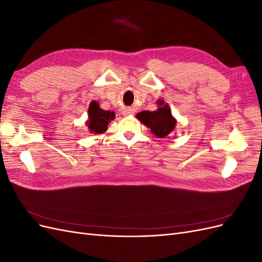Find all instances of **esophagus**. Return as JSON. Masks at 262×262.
I'll use <instances>...</instances> for the list:
<instances>
[{
    "instance_id": "34e87169",
    "label": "esophagus",
    "mask_w": 262,
    "mask_h": 262,
    "mask_svg": "<svg viewBox=\"0 0 262 262\" xmlns=\"http://www.w3.org/2000/svg\"><path fill=\"white\" fill-rule=\"evenodd\" d=\"M131 113L129 112V110H124V112H123V115H125V116H128V115H130Z\"/></svg>"
}]
</instances>
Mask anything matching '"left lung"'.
Returning <instances> with one entry per match:
<instances>
[{"mask_svg":"<svg viewBox=\"0 0 262 262\" xmlns=\"http://www.w3.org/2000/svg\"><path fill=\"white\" fill-rule=\"evenodd\" d=\"M157 104L160 108L155 112H141L137 118L143 122L158 138H165L173 130L176 125V120L171 116L168 105L164 104L163 100H158Z\"/></svg>","mask_w":262,"mask_h":262,"instance_id":"8db88e82","label":"left lung"}]
</instances>
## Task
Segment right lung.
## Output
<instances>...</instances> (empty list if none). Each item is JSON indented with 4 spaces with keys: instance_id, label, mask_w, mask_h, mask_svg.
Wrapping results in <instances>:
<instances>
[{
    "instance_id": "obj_1",
    "label": "right lung",
    "mask_w": 262,
    "mask_h": 262,
    "mask_svg": "<svg viewBox=\"0 0 262 262\" xmlns=\"http://www.w3.org/2000/svg\"><path fill=\"white\" fill-rule=\"evenodd\" d=\"M116 117L114 112H109V110H102L99 108L98 102L92 101L90 108H89V129L91 132L94 133H102L105 132L108 128L109 122L114 120Z\"/></svg>"
}]
</instances>
